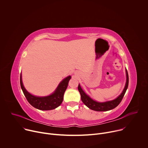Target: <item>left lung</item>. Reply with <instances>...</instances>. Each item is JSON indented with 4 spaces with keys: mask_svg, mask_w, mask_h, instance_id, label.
Masks as SVG:
<instances>
[{
    "mask_svg": "<svg viewBox=\"0 0 148 148\" xmlns=\"http://www.w3.org/2000/svg\"><path fill=\"white\" fill-rule=\"evenodd\" d=\"M126 82L125 84V88L122 92L121 93V94L119 97H118V98H116L115 99L110 101L105 102H98L95 101H94L84 92V91L82 90L80 85L79 84L78 89L81 95V101L90 109L94 111H107L111 110L115 108L121 102L126 92V91L127 90L128 87L129 77H128V71L126 70Z\"/></svg>",
    "mask_w": 148,
    "mask_h": 148,
    "instance_id": "1",
    "label": "left lung"
}]
</instances>
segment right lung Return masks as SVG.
Here are the masks:
<instances>
[{"label":"right lung","mask_w":148,"mask_h":148,"mask_svg":"<svg viewBox=\"0 0 148 148\" xmlns=\"http://www.w3.org/2000/svg\"><path fill=\"white\" fill-rule=\"evenodd\" d=\"M71 76H69L63 79L53 94L49 96L39 97L34 96L28 92L23 86L20 74V86L27 101L32 106L40 110H51L56 108L61 105L63 101V96L68 87L69 82Z\"/></svg>","instance_id":"right-lung-1"}]
</instances>
